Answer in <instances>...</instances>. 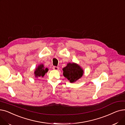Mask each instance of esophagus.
Masks as SVG:
<instances>
[{"label": "esophagus", "mask_w": 125, "mask_h": 125, "mask_svg": "<svg viewBox=\"0 0 125 125\" xmlns=\"http://www.w3.org/2000/svg\"><path fill=\"white\" fill-rule=\"evenodd\" d=\"M52 68L53 70H58V69H59V67H56V66H53Z\"/></svg>", "instance_id": "obj_1"}]
</instances>
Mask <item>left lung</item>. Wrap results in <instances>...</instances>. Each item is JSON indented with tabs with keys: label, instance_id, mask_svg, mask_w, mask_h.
I'll list each match as a JSON object with an SVG mask.
<instances>
[{
	"label": "left lung",
	"instance_id": "obj_1",
	"mask_svg": "<svg viewBox=\"0 0 125 125\" xmlns=\"http://www.w3.org/2000/svg\"><path fill=\"white\" fill-rule=\"evenodd\" d=\"M63 75L71 83L78 80L82 76L83 70L78 64L68 63L67 66L62 69Z\"/></svg>",
	"mask_w": 125,
	"mask_h": 125
}]
</instances>
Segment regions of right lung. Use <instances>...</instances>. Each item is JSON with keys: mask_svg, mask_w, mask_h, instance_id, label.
<instances>
[{"mask_svg": "<svg viewBox=\"0 0 125 125\" xmlns=\"http://www.w3.org/2000/svg\"><path fill=\"white\" fill-rule=\"evenodd\" d=\"M48 68H45L44 65L43 64H41L38 67L35 69L34 71V75L35 77H43L45 74L48 72Z\"/></svg>", "mask_w": 125, "mask_h": 125, "instance_id": "1", "label": "right lung"}]
</instances>
